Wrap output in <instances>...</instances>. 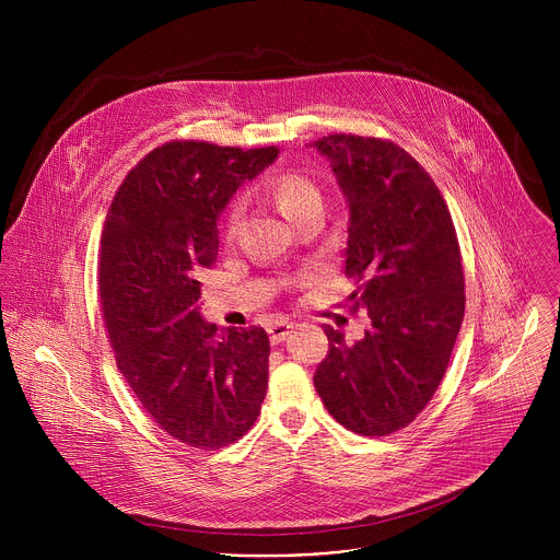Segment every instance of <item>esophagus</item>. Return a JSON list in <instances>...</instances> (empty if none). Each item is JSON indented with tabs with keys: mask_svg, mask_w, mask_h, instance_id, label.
<instances>
[{
	"mask_svg": "<svg viewBox=\"0 0 560 560\" xmlns=\"http://www.w3.org/2000/svg\"><path fill=\"white\" fill-rule=\"evenodd\" d=\"M292 324H288V322H277V324H272L270 328H268V335H270V341L277 346V343H283L285 339H288V335L292 332Z\"/></svg>",
	"mask_w": 560,
	"mask_h": 560,
	"instance_id": "1",
	"label": "esophagus"
}]
</instances>
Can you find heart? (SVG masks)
Wrapping results in <instances>:
<instances>
[{"mask_svg": "<svg viewBox=\"0 0 560 560\" xmlns=\"http://www.w3.org/2000/svg\"><path fill=\"white\" fill-rule=\"evenodd\" d=\"M268 195L272 197L281 214L292 223H296L310 210H322V192H318L316 184L310 177L301 173H283L272 177L268 182ZM236 219H238V212L232 210L225 225L228 236L234 234Z\"/></svg>", "mask_w": 560, "mask_h": 560, "instance_id": "1", "label": "heart"}]
</instances>
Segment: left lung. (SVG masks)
Instances as JSON below:
<instances>
[{
  "mask_svg": "<svg viewBox=\"0 0 560 560\" xmlns=\"http://www.w3.org/2000/svg\"><path fill=\"white\" fill-rule=\"evenodd\" d=\"M310 148L328 159L346 197L350 299L372 324L352 346L326 326L330 350L314 387L343 428L385 436L417 419L447 370L465 312L456 230L436 184L401 145L328 135Z\"/></svg>",
  "mask_w": 560,
  "mask_h": 560,
  "instance_id": "8db88e82",
  "label": "left lung"
}]
</instances>
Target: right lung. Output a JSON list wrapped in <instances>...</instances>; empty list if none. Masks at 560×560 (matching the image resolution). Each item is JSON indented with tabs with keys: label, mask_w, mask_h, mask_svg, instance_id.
<instances>
[{
	"label": "right lung",
	"mask_w": 560,
	"mask_h": 560,
	"mask_svg": "<svg viewBox=\"0 0 560 560\" xmlns=\"http://www.w3.org/2000/svg\"><path fill=\"white\" fill-rule=\"evenodd\" d=\"M277 156L171 141L126 175L106 214L100 299L117 368L154 423L192 447L234 443L261 412L268 335L208 324L197 272L217 259L232 195Z\"/></svg>",
	"instance_id": "obj_1"
}]
</instances>
